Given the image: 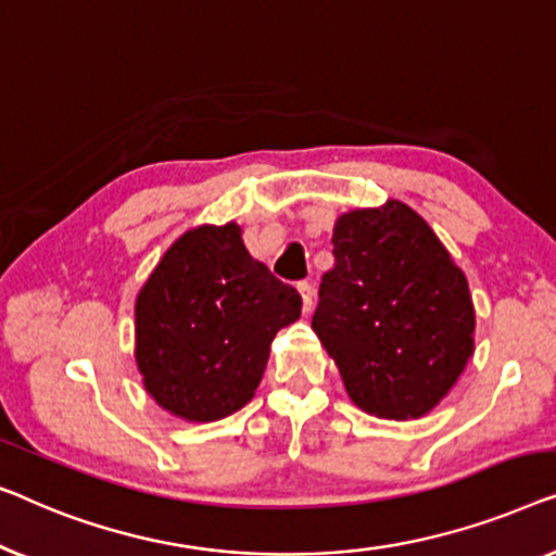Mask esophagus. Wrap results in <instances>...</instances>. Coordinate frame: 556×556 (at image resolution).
Listing matches in <instances>:
<instances>
[{"instance_id": "34e87169", "label": "esophagus", "mask_w": 556, "mask_h": 556, "mask_svg": "<svg viewBox=\"0 0 556 556\" xmlns=\"http://www.w3.org/2000/svg\"><path fill=\"white\" fill-rule=\"evenodd\" d=\"M296 289H300V294H302V309L312 312V304H315V289H312L309 281H300Z\"/></svg>"}]
</instances>
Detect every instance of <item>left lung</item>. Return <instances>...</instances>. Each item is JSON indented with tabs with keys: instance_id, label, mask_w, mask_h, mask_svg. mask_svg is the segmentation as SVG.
Returning <instances> with one entry per match:
<instances>
[{
	"instance_id": "1",
	"label": "left lung",
	"mask_w": 556,
	"mask_h": 556,
	"mask_svg": "<svg viewBox=\"0 0 556 556\" xmlns=\"http://www.w3.org/2000/svg\"><path fill=\"white\" fill-rule=\"evenodd\" d=\"M334 267L312 315L357 408L408 420L448 395L473 355L466 275L410 206L388 201L334 222Z\"/></svg>"
}]
</instances>
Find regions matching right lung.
Masks as SVG:
<instances>
[{
  "label": "right lung",
  "mask_w": 556,
  "mask_h": 556,
  "mask_svg": "<svg viewBox=\"0 0 556 556\" xmlns=\"http://www.w3.org/2000/svg\"><path fill=\"white\" fill-rule=\"evenodd\" d=\"M302 296L247 252L239 224L178 237L136 300V363L170 416L208 424L254 397L269 348Z\"/></svg>",
  "instance_id": "obj_1"
}]
</instances>
